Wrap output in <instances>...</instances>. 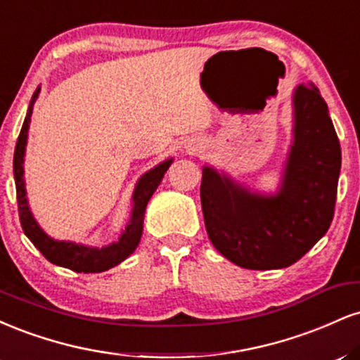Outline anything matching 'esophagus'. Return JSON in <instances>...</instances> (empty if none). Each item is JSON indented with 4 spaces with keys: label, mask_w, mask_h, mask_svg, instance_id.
<instances>
[{
    "label": "esophagus",
    "mask_w": 360,
    "mask_h": 360,
    "mask_svg": "<svg viewBox=\"0 0 360 360\" xmlns=\"http://www.w3.org/2000/svg\"><path fill=\"white\" fill-rule=\"evenodd\" d=\"M200 150H201V146H198V143H193V146L188 147L189 154H194V152H200Z\"/></svg>",
    "instance_id": "1"
}]
</instances>
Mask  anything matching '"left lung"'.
Instances as JSON below:
<instances>
[{
    "mask_svg": "<svg viewBox=\"0 0 360 360\" xmlns=\"http://www.w3.org/2000/svg\"><path fill=\"white\" fill-rule=\"evenodd\" d=\"M292 143L276 194H260L205 166L201 208L212 243L245 269H283L330 229L340 174V142L315 84L292 94Z\"/></svg>",
    "mask_w": 360,
    "mask_h": 360,
    "instance_id": "left-lung-1",
    "label": "left lung"
}]
</instances>
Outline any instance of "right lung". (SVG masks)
<instances>
[{
    "instance_id": "add662e5",
    "label": "right lung",
    "mask_w": 360,
    "mask_h": 360,
    "mask_svg": "<svg viewBox=\"0 0 360 360\" xmlns=\"http://www.w3.org/2000/svg\"><path fill=\"white\" fill-rule=\"evenodd\" d=\"M40 88L35 89L34 96H32L30 106H28L27 117H25L22 131L18 135V142L15 147L13 155V176L16 184V201H18V213H20V223L25 235L30 238V242L42 252V255L49 262L56 264V266L65 267L76 272H103L108 271L111 267L118 266L123 262L128 255L137 249L140 237H142L143 230V214H146V208L148 200L160 184L164 174L171 166L172 159L164 160L159 166L146 172L139 179L135 191L131 194V201H134V208H131L130 221L127 223L125 232L120 235L118 242L110 243V245L101 247H88L82 243L65 242V240H53L47 233L40 229L39 223L35 221L34 214L30 212L27 200V189H25V179H23V160H25V148H27V139H28V127H30V117L32 110H34V103L39 98Z\"/></svg>"
}]
</instances>
